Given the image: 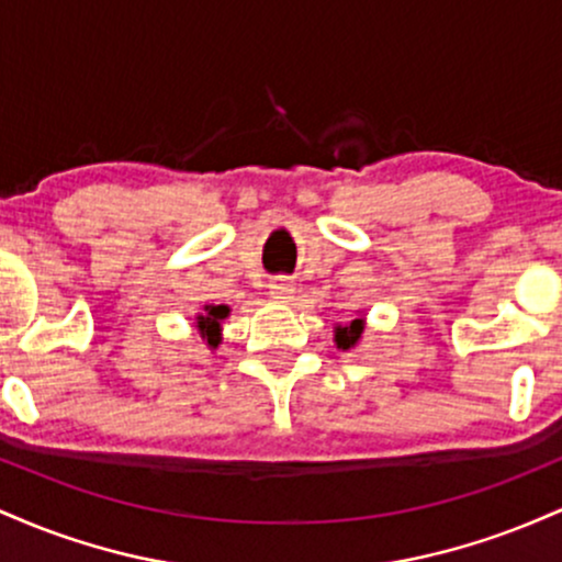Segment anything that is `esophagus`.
<instances>
[{
	"mask_svg": "<svg viewBox=\"0 0 562 562\" xmlns=\"http://www.w3.org/2000/svg\"><path fill=\"white\" fill-rule=\"evenodd\" d=\"M269 295L274 301H288L293 295V282L285 280V277H277V280L269 282Z\"/></svg>",
	"mask_w": 562,
	"mask_h": 562,
	"instance_id": "34e87169",
	"label": "esophagus"
}]
</instances>
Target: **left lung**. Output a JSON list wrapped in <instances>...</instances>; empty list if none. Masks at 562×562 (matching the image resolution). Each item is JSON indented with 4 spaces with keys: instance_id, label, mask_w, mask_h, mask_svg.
Returning a JSON list of instances; mask_svg holds the SVG:
<instances>
[{
    "instance_id": "left-lung-1",
    "label": "left lung",
    "mask_w": 562,
    "mask_h": 562,
    "mask_svg": "<svg viewBox=\"0 0 562 562\" xmlns=\"http://www.w3.org/2000/svg\"><path fill=\"white\" fill-rule=\"evenodd\" d=\"M364 327H367V319L364 314H357L351 322H346V325H335V346L340 348V351H351V348L359 346V340H362L364 335Z\"/></svg>"
}]
</instances>
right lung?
<instances>
[{
	"label": "right lung",
	"mask_w": 562,
	"mask_h": 562,
	"mask_svg": "<svg viewBox=\"0 0 562 562\" xmlns=\"http://www.w3.org/2000/svg\"><path fill=\"white\" fill-rule=\"evenodd\" d=\"M229 312L232 308L224 306V303H218V306H214V303H205L203 312L195 317V330L209 351H216L218 344H222V325L224 319L229 317Z\"/></svg>",
	"instance_id": "1"
}]
</instances>
